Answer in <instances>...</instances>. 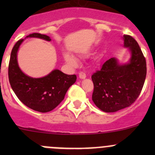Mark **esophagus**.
Here are the masks:
<instances>
[{
	"instance_id": "esophagus-1",
	"label": "esophagus",
	"mask_w": 155,
	"mask_h": 155,
	"mask_svg": "<svg viewBox=\"0 0 155 155\" xmlns=\"http://www.w3.org/2000/svg\"><path fill=\"white\" fill-rule=\"evenodd\" d=\"M79 78H80V79H85V78L86 77V74H85L84 72H80V73H79Z\"/></svg>"
}]
</instances>
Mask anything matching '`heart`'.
<instances>
[{
	"label": "heart",
	"mask_w": 155,
	"mask_h": 155,
	"mask_svg": "<svg viewBox=\"0 0 155 155\" xmlns=\"http://www.w3.org/2000/svg\"><path fill=\"white\" fill-rule=\"evenodd\" d=\"M64 57L65 61L68 62L69 64L71 65V66H75V65L76 64V58H75L73 55H71V54H65Z\"/></svg>",
	"instance_id": "b5f03b06"
}]
</instances>
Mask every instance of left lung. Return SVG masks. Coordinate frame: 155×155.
Here are the masks:
<instances>
[{
    "label": "left lung",
    "mask_w": 155,
    "mask_h": 155,
    "mask_svg": "<svg viewBox=\"0 0 155 155\" xmlns=\"http://www.w3.org/2000/svg\"><path fill=\"white\" fill-rule=\"evenodd\" d=\"M124 46L131 52L129 63L121 65L115 58L107 60L91 76L92 101L105 112L132 105L140 96L146 76V61L135 39L124 35Z\"/></svg>",
    "instance_id": "8db88e82"
}]
</instances>
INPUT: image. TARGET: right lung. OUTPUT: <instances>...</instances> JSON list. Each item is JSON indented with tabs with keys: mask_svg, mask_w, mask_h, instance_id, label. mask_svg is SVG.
<instances>
[{
	"mask_svg": "<svg viewBox=\"0 0 155 155\" xmlns=\"http://www.w3.org/2000/svg\"><path fill=\"white\" fill-rule=\"evenodd\" d=\"M26 37H37L50 41L47 35L34 33ZM21 39L12 48L8 67L11 87L21 102L31 109L48 112L59 105L68 88L76 81V75H68L58 70L42 78H31L25 74L18 65L17 51L23 42Z\"/></svg>",
	"mask_w": 155,
	"mask_h": 155,
	"instance_id": "right-lung-1",
	"label": "right lung"
}]
</instances>
